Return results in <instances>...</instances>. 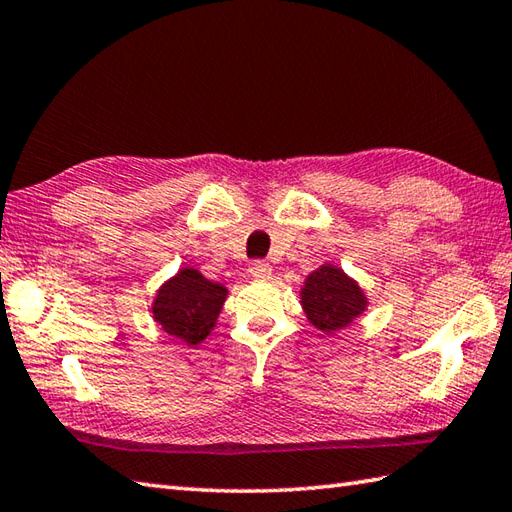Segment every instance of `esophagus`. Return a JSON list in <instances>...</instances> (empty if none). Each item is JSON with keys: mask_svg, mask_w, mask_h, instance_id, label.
<instances>
[{"mask_svg": "<svg viewBox=\"0 0 512 512\" xmlns=\"http://www.w3.org/2000/svg\"><path fill=\"white\" fill-rule=\"evenodd\" d=\"M248 273L253 275L255 279H270V275H273V266L266 264V262H259V259H257V262L250 264Z\"/></svg>", "mask_w": 512, "mask_h": 512, "instance_id": "esophagus-1", "label": "esophagus"}]
</instances>
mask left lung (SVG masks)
<instances>
[{
	"mask_svg": "<svg viewBox=\"0 0 512 512\" xmlns=\"http://www.w3.org/2000/svg\"><path fill=\"white\" fill-rule=\"evenodd\" d=\"M301 306L314 328L334 334L361 317L367 308V297L339 266L323 264L303 284Z\"/></svg>",
	"mask_w": 512,
	"mask_h": 512,
	"instance_id": "8db88e82",
	"label": "left lung"
}]
</instances>
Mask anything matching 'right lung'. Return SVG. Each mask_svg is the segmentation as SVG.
<instances>
[{
  "mask_svg": "<svg viewBox=\"0 0 512 512\" xmlns=\"http://www.w3.org/2000/svg\"><path fill=\"white\" fill-rule=\"evenodd\" d=\"M226 297L228 290L222 284L206 279L200 270L187 266L160 286L151 303V314L173 339L198 345L215 328Z\"/></svg>",
  "mask_w": 512,
  "mask_h": 512,
  "instance_id": "1",
  "label": "right lung"
}]
</instances>
